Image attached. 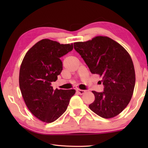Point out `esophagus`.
Wrapping results in <instances>:
<instances>
[{"instance_id":"obj_1","label":"esophagus","mask_w":148,"mask_h":148,"mask_svg":"<svg viewBox=\"0 0 148 148\" xmlns=\"http://www.w3.org/2000/svg\"><path fill=\"white\" fill-rule=\"evenodd\" d=\"M77 92L79 94V95H82L84 93H85L86 91L83 90V89H77Z\"/></svg>"}]
</instances>
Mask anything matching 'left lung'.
Here are the masks:
<instances>
[{"label": "left lung", "mask_w": 148, "mask_h": 148, "mask_svg": "<svg viewBox=\"0 0 148 148\" xmlns=\"http://www.w3.org/2000/svg\"><path fill=\"white\" fill-rule=\"evenodd\" d=\"M73 45L91 72L102 77L104 91H92L95 100L89 109L102 118L115 117L128 104L135 88V72L130 56L120 44L106 36Z\"/></svg>", "instance_id": "left-lung-1"}]
</instances>
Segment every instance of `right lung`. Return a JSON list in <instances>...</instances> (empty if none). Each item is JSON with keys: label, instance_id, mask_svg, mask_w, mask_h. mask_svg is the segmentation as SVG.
I'll use <instances>...</instances> for the list:
<instances>
[{"label": "right lung", "instance_id": "1", "mask_svg": "<svg viewBox=\"0 0 148 148\" xmlns=\"http://www.w3.org/2000/svg\"><path fill=\"white\" fill-rule=\"evenodd\" d=\"M73 44H60L44 39L26 53L20 66L19 84L29 111L44 122H54L66 111L75 89L53 90L63 68L60 58L73 50Z\"/></svg>", "mask_w": 148, "mask_h": 148}]
</instances>
